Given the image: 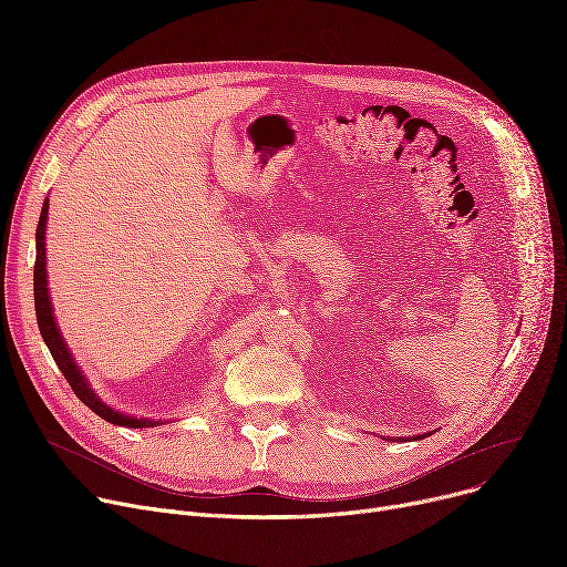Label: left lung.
<instances>
[{
  "label": "left lung",
  "instance_id": "obj_1",
  "mask_svg": "<svg viewBox=\"0 0 567 567\" xmlns=\"http://www.w3.org/2000/svg\"><path fill=\"white\" fill-rule=\"evenodd\" d=\"M425 436H427V434H421V436H415V439H425Z\"/></svg>",
  "mask_w": 567,
  "mask_h": 567
}]
</instances>
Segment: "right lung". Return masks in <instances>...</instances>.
<instances>
[{"instance_id":"1","label":"right lung","mask_w":567,"mask_h":567,"mask_svg":"<svg viewBox=\"0 0 567 567\" xmlns=\"http://www.w3.org/2000/svg\"><path fill=\"white\" fill-rule=\"evenodd\" d=\"M45 220H48V199L41 208V218L37 227V264H34V306H37V321H39V331L52 353V359L56 368L62 370L64 379L73 389V393L92 409L96 415H101L103 421L112 425H124V427H156L161 421H148V419H133V415H124L107 404L99 400V395L89 389V381L75 365L73 355L69 353V347L64 344L62 333H59L54 317H52V306H50V296H48V278H45Z\"/></svg>"}]
</instances>
